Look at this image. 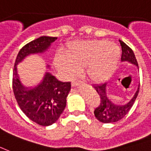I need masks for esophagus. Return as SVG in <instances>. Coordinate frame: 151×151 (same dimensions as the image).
I'll list each match as a JSON object with an SVG mask.
<instances>
[{
	"instance_id": "34e87169",
	"label": "esophagus",
	"mask_w": 151,
	"mask_h": 151,
	"mask_svg": "<svg viewBox=\"0 0 151 151\" xmlns=\"http://www.w3.org/2000/svg\"><path fill=\"white\" fill-rule=\"evenodd\" d=\"M81 84H83V82H81L80 80H76V81H73V82H72V86L73 87L80 86Z\"/></svg>"
}]
</instances>
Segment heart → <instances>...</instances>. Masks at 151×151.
<instances>
[{
  "label": "heart",
  "instance_id": "b5f03b06",
  "mask_svg": "<svg viewBox=\"0 0 151 151\" xmlns=\"http://www.w3.org/2000/svg\"><path fill=\"white\" fill-rule=\"evenodd\" d=\"M120 58L119 47L109 41H76L67 46L66 55L56 54L53 63L66 78H72L83 68L89 81L101 83L113 74Z\"/></svg>",
  "mask_w": 151,
  "mask_h": 151
}]
</instances>
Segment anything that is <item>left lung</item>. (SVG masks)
<instances>
[{
	"label": "left lung",
	"mask_w": 151,
	"mask_h": 151,
	"mask_svg": "<svg viewBox=\"0 0 151 151\" xmlns=\"http://www.w3.org/2000/svg\"><path fill=\"white\" fill-rule=\"evenodd\" d=\"M119 42L122 49V59H121L122 62L130 63L138 68V64L136 57L134 55V51L125 42H123L121 40H119ZM106 87H107V83L93 85V88H95L96 92L98 93L101 98V104L98 107L96 108V109L94 110V114L96 119L100 122L103 123H113L122 119L129 113V111L130 110L139 92V85L131 100L124 104H116L109 100L107 96Z\"/></svg>",
	"instance_id": "left-lung-1"
}]
</instances>
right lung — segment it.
<instances>
[{
    "mask_svg": "<svg viewBox=\"0 0 151 151\" xmlns=\"http://www.w3.org/2000/svg\"><path fill=\"white\" fill-rule=\"evenodd\" d=\"M56 39L42 36L25 45L18 52L13 72V89L20 109L28 118L42 126L52 125L59 118L66 107L71 83L59 81L47 71L37 86L26 87L20 80L17 66L26 56L46 52Z\"/></svg>",
    "mask_w": 151,
    "mask_h": 151,
    "instance_id": "add662e5",
    "label": "right lung"
}]
</instances>
